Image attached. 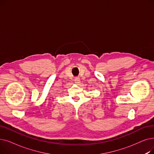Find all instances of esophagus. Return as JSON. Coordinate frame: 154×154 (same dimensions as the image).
<instances>
[{
    "instance_id": "1",
    "label": "esophagus",
    "mask_w": 154,
    "mask_h": 154,
    "mask_svg": "<svg viewBox=\"0 0 154 154\" xmlns=\"http://www.w3.org/2000/svg\"><path fill=\"white\" fill-rule=\"evenodd\" d=\"M74 81H75V83L77 84H79L80 83V82H81V80H80L79 77H75Z\"/></svg>"
}]
</instances>
